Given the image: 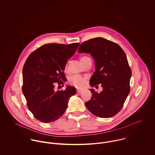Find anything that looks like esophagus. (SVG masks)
Segmentation results:
<instances>
[{
    "label": "esophagus",
    "mask_w": 155,
    "mask_h": 155,
    "mask_svg": "<svg viewBox=\"0 0 155 155\" xmlns=\"http://www.w3.org/2000/svg\"><path fill=\"white\" fill-rule=\"evenodd\" d=\"M82 91V89H77V90H76V92L78 93H81Z\"/></svg>",
    "instance_id": "1"
}]
</instances>
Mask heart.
<instances>
[{
    "mask_svg": "<svg viewBox=\"0 0 155 155\" xmlns=\"http://www.w3.org/2000/svg\"><path fill=\"white\" fill-rule=\"evenodd\" d=\"M88 57L87 56H83L81 58L80 61L82 62L84 59L87 58ZM68 68V65L66 64L64 67L65 71H67ZM87 81V78L85 76H78V75H75L70 77L68 79V83L70 85L77 87V88H80L82 87L84 85Z\"/></svg>",
    "mask_w": 155,
    "mask_h": 155,
    "instance_id": "1",
    "label": "heart"
}]
</instances>
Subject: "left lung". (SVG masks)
<instances>
[{"label": "left lung", "mask_w": 155, "mask_h": 155, "mask_svg": "<svg viewBox=\"0 0 155 155\" xmlns=\"http://www.w3.org/2000/svg\"><path fill=\"white\" fill-rule=\"evenodd\" d=\"M78 52L90 53L93 57L96 70L90 85L94 87L101 84L103 87L100 93L90 90L92 97L85 102L87 108L100 117L116 115L122 109L130 91L131 70L125 52L116 43L102 38L84 42Z\"/></svg>", "instance_id": "8db88e82"}]
</instances>
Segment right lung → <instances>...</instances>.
<instances>
[{"label":"right lung","instance_id":"add662e5","mask_svg":"<svg viewBox=\"0 0 155 155\" xmlns=\"http://www.w3.org/2000/svg\"><path fill=\"white\" fill-rule=\"evenodd\" d=\"M79 45L45 44L27 59L22 71V90L27 107L37 120L48 123L58 119L65 113L69 98L76 94L73 87L57 91L54 87L57 84L63 85L66 81L65 65Z\"/></svg>","mask_w":155,"mask_h":155}]
</instances>
